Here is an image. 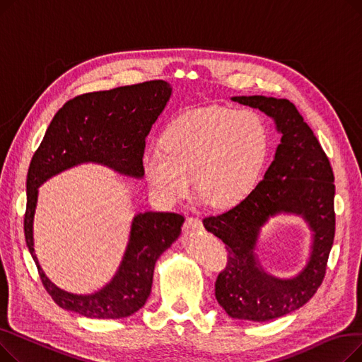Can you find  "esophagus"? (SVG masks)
<instances>
[{
  "instance_id": "obj_1",
  "label": "esophagus",
  "mask_w": 362,
  "mask_h": 362,
  "mask_svg": "<svg viewBox=\"0 0 362 362\" xmlns=\"http://www.w3.org/2000/svg\"><path fill=\"white\" fill-rule=\"evenodd\" d=\"M185 229L187 232H198V230H202V223L201 220L198 218H194V217H189L185 223Z\"/></svg>"
}]
</instances>
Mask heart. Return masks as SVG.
Returning a JSON list of instances; mask_svg holds the SVG:
<instances>
[{"instance_id": "heart-1", "label": "heart", "mask_w": 362, "mask_h": 362, "mask_svg": "<svg viewBox=\"0 0 362 362\" xmlns=\"http://www.w3.org/2000/svg\"><path fill=\"white\" fill-rule=\"evenodd\" d=\"M270 141V129L255 110H197L164 127L160 148L144 154L142 171L152 195L164 205H175L187 194L189 175L202 202L229 208L259 183Z\"/></svg>"}]
</instances>
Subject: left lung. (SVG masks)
Segmentation results:
<instances>
[{
	"instance_id": "1",
	"label": "left lung",
	"mask_w": 362,
	"mask_h": 362,
	"mask_svg": "<svg viewBox=\"0 0 362 362\" xmlns=\"http://www.w3.org/2000/svg\"><path fill=\"white\" fill-rule=\"evenodd\" d=\"M230 100L264 112L281 138L254 192L202 223L229 251V264L216 281L220 307L232 318L269 321L305 305L325 279L334 239V176L314 132L291 101L264 95ZM277 215L299 216L312 232L306 265L291 278L269 274L256 254L262 227Z\"/></svg>"
}]
</instances>
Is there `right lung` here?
<instances>
[{"label": "right lung", "mask_w": 362, "mask_h": 362, "mask_svg": "<svg viewBox=\"0 0 362 362\" xmlns=\"http://www.w3.org/2000/svg\"><path fill=\"white\" fill-rule=\"evenodd\" d=\"M171 93L173 88L165 81L90 92L66 103L49 123L28 171L25 238L44 288L60 308L107 320L139 311L151 293L156 262L179 239L185 218L175 213L135 214L122 261L110 281L92 293H71L48 279L35 254L37 189L82 164H98L117 175L142 179L145 138Z\"/></svg>", "instance_id": "1"}]
</instances>
